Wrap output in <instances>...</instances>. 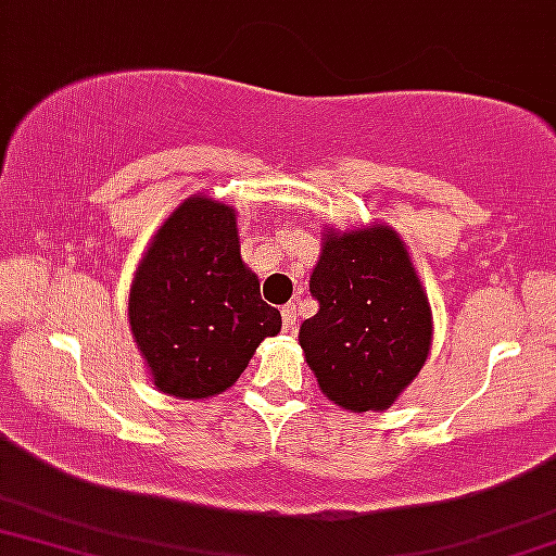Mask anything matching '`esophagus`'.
<instances>
[{"mask_svg": "<svg viewBox=\"0 0 556 556\" xmlns=\"http://www.w3.org/2000/svg\"><path fill=\"white\" fill-rule=\"evenodd\" d=\"M282 328L285 333H292V330L298 328V305H294V302L282 307Z\"/></svg>", "mask_w": 556, "mask_h": 556, "instance_id": "obj_1", "label": "esophagus"}]
</instances>
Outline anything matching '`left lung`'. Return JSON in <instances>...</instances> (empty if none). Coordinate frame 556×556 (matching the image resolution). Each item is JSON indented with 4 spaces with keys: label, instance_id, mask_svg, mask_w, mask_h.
I'll list each match as a JSON object with an SVG mask.
<instances>
[{
    "label": "left lung",
    "instance_id": "obj_1",
    "mask_svg": "<svg viewBox=\"0 0 556 556\" xmlns=\"http://www.w3.org/2000/svg\"><path fill=\"white\" fill-rule=\"evenodd\" d=\"M320 311L300 326L318 388L343 410H388L424 369L433 315L407 245L388 223L326 226L311 274Z\"/></svg>",
    "mask_w": 556,
    "mask_h": 556
}]
</instances>
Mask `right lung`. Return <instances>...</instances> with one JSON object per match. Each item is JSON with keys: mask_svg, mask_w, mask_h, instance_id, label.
I'll return each instance as SVG.
<instances>
[{"mask_svg": "<svg viewBox=\"0 0 556 556\" xmlns=\"http://www.w3.org/2000/svg\"><path fill=\"white\" fill-rule=\"evenodd\" d=\"M128 318L153 388L179 400L233 388L258 343L282 330L241 258L236 207L205 192L181 200L146 245Z\"/></svg>", "mask_w": 556, "mask_h": 556, "instance_id": "1", "label": "right lung"}]
</instances>
